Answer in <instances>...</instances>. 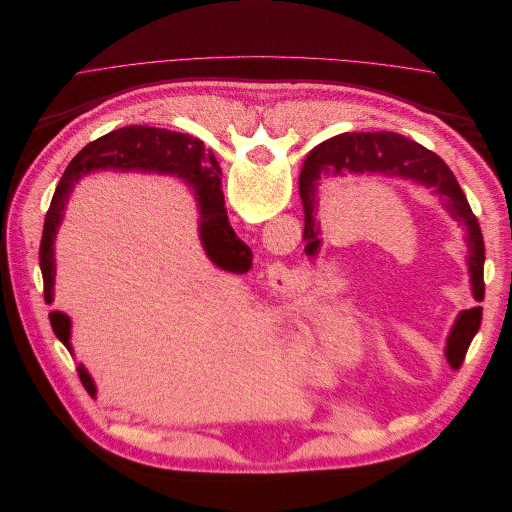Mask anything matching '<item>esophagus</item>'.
Instances as JSON below:
<instances>
[{
	"mask_svg": "<svg viewBox=\"0 0 512 512\" xmlns=\"http://www.w3.org/2000/svg\"><path fill=\"white\" fill-rule=\"evenodd\" d=\"M290 277H292V271L284 265V262H280V260H275V262H271L269 265V280L271 282H290Z\"/></svg>",
	"mask_w": 512,
	"mask_h": 512,
	"instance_id": "34e87169",
	"label": "esophagus"
}]
</instances>
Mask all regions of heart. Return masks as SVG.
<instances>
[{
  "instance_id": "obj_1",
  "label": "heart",
  "mask_w": 512,
  "mask_h": 512,
  "mask_svg": "<svg viewBox=\"0 0 512 512\" xmlns=\"http://www.w3.org/2000/svg\"><path fill=\"white\" fill-rule=\"evenodd\" d=\"M297 346L305 356L309 371L316 376H329L331 363L337 367L359 365L367 356V335L356 320L322 318L303 327L297 335Z\"/></svg>"
}]
</instances>
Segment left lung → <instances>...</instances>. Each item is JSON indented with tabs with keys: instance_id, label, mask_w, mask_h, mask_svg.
Segmentation results:
<instances>
[{
	"instance_id": "1",
	"label": "left lung",
	"mask_w": 512,
	"mask_h": 512,
	"mask_svg": "<svg viewBox=\"0 0 512 512\" xmlns=\"http://www.w3.org/2000/svg\"><path fill=\"white\" fill-rule=\"evenodd\" d=\"M346 173L410 179L414 183L425 185L433 196H438L444 211L466 230V262L472 297L478 303L485 299V241L476 215L468 205L466 194L461 192L451 168L436 153L395 132L337 134L307 153L299 177V190L305 211L303 239H307L305 252L309 256H316L322 245L320 224L316 220L318 183L322 177H346ZM480 318H483V307L480 305L459 312L451 333L446 337L444 348L446 361L453 369L461 367L463 359H466L470 342L480 327Z\"/></svg>"
}]
</instances>
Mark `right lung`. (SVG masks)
I'll return each instance as SVG.
<instances>
[{
    "label": "right lung",
    "instance_id": "right-lung-1",
    "mask_svg": "<svg viewBox=\"0 0 512 512\" xmlns=\"http://www.w3.org/2000/svg\"><path fill=\"white\" fill-rule=\"evenodd\" d=\"M98 170H117V173H156L170 175L185 181L196 194L198 207V235L205 247L207 258L215 267L230 273H245L252 269V250L237 232L232 230L222 194V170L213 153L205 151L200 138L190 134L170 132L149 126H126L108 132L83 147L68 164L53 194L51 207L46 211L44 230L40 241V269L44 282V301L53 303L55 290V237L64 220L66 205L74 185L85 175ZM55 335L72 352L70 329L72 320L64 312L49 314ZM79 378L87 393L96 397L94 378L89 376L83 363L76 365Z\"/></svg>",
    "mask_w": 512,
    "mask_h": 512
}]
</instances>
